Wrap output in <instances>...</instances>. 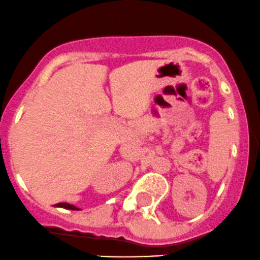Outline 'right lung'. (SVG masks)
<instances>
[{
    "mask_svg": "<svg viewBox=\"0 0 260 260\" xmlns=\"http://www.w3.org/2000/svg\"><path fill=\"white\" fill-rule=\"evenodd\" d=\"M57 207H63V208H68V209H75V211H77V207H74L73 205H69V203H66V202H63V203H57Z\"/></svg>",
    "mask_w": 260,
    "mask_h": 260,
    "instance_id": "right-lung-1",
    "label": "right lung"
}]
</instances>
